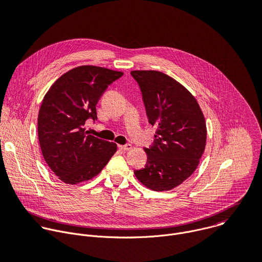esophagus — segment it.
Returning <instances> with one entry per match:
<instances>
[{
  "label": "esophagus",
  "mask_w": 262,
  "mask_h": 262,
  "mask_svg": "<svg viewBox=\"0 0 262 262\" xmlns=\"http://www.w3.org/2000/svg\"><path fill=\"white\" fill-rule=\"evenodd\" d=\"M119 148L122 149L124 151H128L132 149V145L130 144H126V145H119Z\"/></svg>",
  "instance_id": "1"
}]
</instances>
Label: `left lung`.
I'll use <instances>...</instances> for the list:
<instances>
[{"label": "left lung", "mask_w": 262, "mask_h": 262, "mask_svg": "<svg viewBox=\"0 0 262 262\" xmlns=\"http://www.w3.org/2000/svg\"><path fill=\"white\" fill-rule=\"evenodd\" d=\"M148 121L157 126L154 145L144 150L145 168L135 170L146 188L170 191L197 169L206 145V123L194 95L173 78L157 70H133Z\"/></svg>", "instance_id": "obj_1"}]
</instances>
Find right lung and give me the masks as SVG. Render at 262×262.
<instances>
[{
  "label": "right lung",
  "instance_id": "obj_1",
  "mask_svg": "<svg viewBox=\"0 0 262 262\" xmlns=\"http://www.w3.org/2000/svg\"><path fill=\"white\" fill-rule=\"evenodd\" d=\"M122 71L94 65L74 67L51 86L38 114L42 156L60 180L77 184L94 178L117 151V144L89 135L85 124L97 119L96 104Z\"/></svg>",
  "mask_w": 262,
  "mask_h": 262
}]
</instances>
